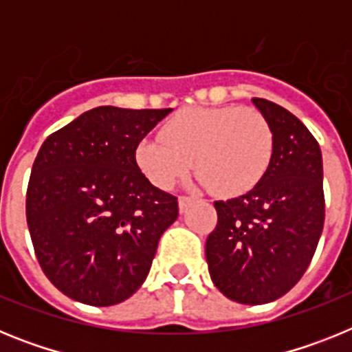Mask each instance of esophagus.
<instances>
[{
	"mask_svg": "<svg viewBox=\"0 0 352 352\" xmlns=\"http://www.w3.org/2000/svg\"><path fill=\"white\" fill-rule=\"evenodd\" d=\"M192 203V199L190 197H185V195H182V197L178 199V204H179V211H185L186 210V206H188V204Z\"/></svg>",
	"mask_w": 352,
	"mask_h": 352,
	"instance_id": "34e87169",
	"label": "esophagus"
}]
</instances>
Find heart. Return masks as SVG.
Returning a JSON list of instances; mask_svg holds the SVG:
<instances>
[{
  "label": "heart",
  "mask_w": 352,
  "mask_h": 352,
  "mask_svg": "<svg viewBox=\"0 0 352 352\" xmlns=\"http://www.w3.org/2000/svg\"><path fill=\"white\" fill-rule=\"evenodd\" d=\"M146 138L135 162L155 186L167 190L190 173L219 197H236L259 185L272 166L275 138L270 121L252 107H188Z\"/></svg>",
  "instance_id": "obj_1"
}]
</instances>
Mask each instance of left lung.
<instances>
[{
  "label": "left lung",
  "mask_w": 352,
  "mask_h": 352,
  "mask_svg": "<svg viewBox=\"0 0 352 352\" xmlns=\"http://www.w3.org/2000/svg\"><path fill=\"white\" fill-rule=\"evenodd\" d=\"M275 138L272 166L250 192L217 201L206 239L208 270L223 296L245 305L278 300L298 284L324 226L322 155L287 109L252 98Z\"/></svg>",
  "instance_id": "8db88e82"
}]
</instances>
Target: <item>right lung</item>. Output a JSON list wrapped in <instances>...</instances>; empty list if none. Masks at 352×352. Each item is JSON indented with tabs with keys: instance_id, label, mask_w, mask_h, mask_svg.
<instances>
[{
	"instance_id": "1",
	"label": "right lung",
	"mask_w": 352,
	"mask_h": 352,
	"mask_svg": "<svg viewBox=\"0 0 352 352\" xmlns=\"http://www.w3.org/2000/svg\"><path fill=\"white\" fill-rule=\"evenodd\" d=\"M169 113L102 105L43 141L28 183V229L42 272L72 300L111 307L132 296L178 219V199L135 162L139 142Z\"/></svg>"
}]
</instances>
